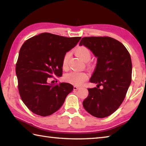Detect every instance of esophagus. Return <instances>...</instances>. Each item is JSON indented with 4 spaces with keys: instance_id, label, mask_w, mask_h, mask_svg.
Instances as JSON below:
<instances>
[{
    "instance_id": "obj_1",
    "label": "esophagus",
    "mask_w": 146,
    "mask_h": 146,
    "mask_svg": "<svg viewBox=\"0 0 146 146\" xmlns=\"http://www.w3.org/2000/svg\"><path fill=\"white\" fill-rule=\"evenodd\" d=\"M79 88H80V87L78 86H73V90H78Z\"/></svg>"
}]
</instances>
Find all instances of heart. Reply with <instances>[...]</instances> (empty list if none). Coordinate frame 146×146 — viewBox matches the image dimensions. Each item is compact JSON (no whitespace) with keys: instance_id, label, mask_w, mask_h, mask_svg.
<instances>
[{"instance_id":"1","label":"heart","mask_w":146,"mask_h":146,"mask_svg":"<svg viewBox=\"0 0 146 146\" xmlns=\"http://www.w3.org/2000/svg\"><path fill=\"white\" fill-rule=\"evenodd\" d=\"M75 53L78 56L85 62H88L90 60L92 54L90 49L86 46H82L77 48L75 50ZM70 53L66 52L64 55L62 60V68L66 69L68 67V61L70 59ZM88 78V75L85 72L83 71H73L67 73L64 76V79L66 82L75 85H80L84 83Z\"/></svg>"}]
</instances>
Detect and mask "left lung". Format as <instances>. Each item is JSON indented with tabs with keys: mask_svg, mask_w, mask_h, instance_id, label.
Returning <instances> with one entry per match:
<instances>
[{
	"mask_svg": "<svg viewBox=\"0 0 146 146\" xmlns=\"http://www.w3.org/2000/svg\"><path fill=\"white\" fill-rule=\"evenodd\" d=\"M84 45L97 57V63L90 82L97 87L88 88V96L83 102L92 115L104 118L115 112L122 104L132 80V61L126 48L108 36L84 37ZM102 86V88L99 87Z\"/></svg>",
	"mask_w": 146,
	"mask_h": 146,
	"instance_id": "left-lung-1",
	"label": "left lung"
}]
</instances>
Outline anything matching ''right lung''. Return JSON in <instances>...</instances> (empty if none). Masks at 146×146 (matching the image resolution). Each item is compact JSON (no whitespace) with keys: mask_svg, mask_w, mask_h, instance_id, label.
I'll list each match as a JSON object with an SVG mask.
<instances>
[{"mask_svg":"<svg viewBox=\"0 0 146 146\" xmlns=\"http://www.w3.org/2000/svg\"><path fill=\"white\" fill-rule=\"evenodd\" d=\"M80 39L44 33L26 40L21 46L15 66L19 93L34 113L46 117L54 113L73 90L70 83L51 84L49 80L62 75L64 55Z\"/></svg>","mask_w":146,"mask_h":146,"instance_id":"add662e5","label":"right lung"}]
</instances>
